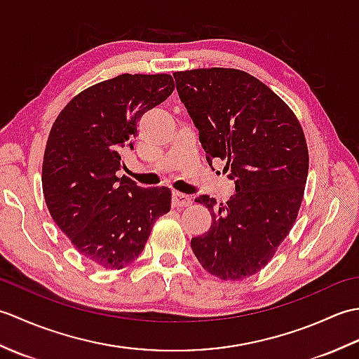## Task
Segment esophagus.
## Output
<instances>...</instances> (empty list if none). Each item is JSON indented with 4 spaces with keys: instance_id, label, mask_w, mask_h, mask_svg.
I'll use <instances>...</instances> for the list:
<instances>
[{
    "instance_id": "esophagus-1",
    "label": "esophagus",
    "mask_w": 359,
    "mask_h": 359,
    "mask_svg": "<svg viewBox=\"0 0 359 359\" xmlns=\"http://www.w3.org/2000/svg\"><path fill=\"white\" fill-rule=\"evenodd\" d=\"M193 203V197L184 194V193H172V207L180 208V207H188V205Z\"/></svg>"
}]
</instances>
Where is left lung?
<instances>
[{
	"instance_id": "left-lung-1",
	"label": "left lung",
	"mask_w": 359,
	"mask_h": 359,
	"mask_svg": "<svg viewBox=\"0 0 359 359\" xmlns=\"http://www.w3.org/2000/svg\"><path fill=\"white\" fill-rule=\"evenodd\" d=\"M199 140L236 193L225 205L199 196L210 230L191 239L197 261L224 280L250 278L269 264L292 230L309 174L306 135L293 111L253 75L211 67L174 72Z\"/></svg>"
}]
</instances>
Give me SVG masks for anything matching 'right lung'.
<instances>
[{
	"instance_id": "add662e5",
	"label": "right lung",
	"mask_w": 359,
	"mask_h": 359,
	"mask_svg": "<svg viewBox=\"0 0 359 359\" xmlns=\"http://www.w3.org/2000/svg\"><path fill=\"white\" fill-rule=\"evenodd\" d=\"M174 90L168 74H121L75 95L52 125L43 193L53 222L80 253L104 269L133 264L156 219L171 210L168 188L117 177L144 112Z\"/></svg>"
}]
</instances>
